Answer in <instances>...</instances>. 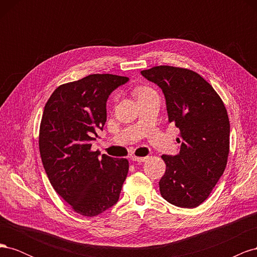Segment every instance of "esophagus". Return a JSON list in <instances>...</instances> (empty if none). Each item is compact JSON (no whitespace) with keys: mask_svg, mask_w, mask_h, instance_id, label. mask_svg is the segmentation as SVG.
<instances>
[{"mask_svg":"<svg viewBox=\"0 0 257 257\" xmlns=\"http://www.w3.org/2000/svg\"><path fill=\"white\" fill-rule=\"evenodd\" d=\"M131 160L133 162H139V163H143L146 162L148 160V157H144V158H139V157H132Z\"/></svg>","mask_w":257,"mask_h":257,"instance_id":"esophagus-1","label":"esophagus"}]
</instances>
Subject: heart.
I'll return each instance as SVG.
<instances>
[{"label":"heart","mask_w":257,"mask_h":257,"mask_svg":"<svg viewBox=\"0 0 257 257\" xmlns=\"http://www.w3.org/2000/svg\"><path fill=\"white\" fill-rule=\"evenodd\" d=\"M151 92H153V91H152L151 89H149V88H147V87H141V88L135 89L134 94L137 96V98H139V97H142V96H144V95L149 94V93H151Z\"/></svg>","instance_id":"obj_1"}]
</instances>
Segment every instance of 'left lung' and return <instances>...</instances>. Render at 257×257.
<instances>
[{
    "mask_svg": "<svg viewBox=\"0 0 257 257\" xmlns=\"http://www.w3.org/2000/svg\"><path fill=\"white\" fill-rule=\"evenodd\" d=\"M164 93L168 121L180 130V151L162 155L166 172L159 182L163 198L195 208L223 175L229 153V120L221 97L191 69L161 65L142 71Z\"/></svg>",
    "mask_w": 257,
    "mask_h": 257,
    "instance_id": "1",
    "label": "left lung"
}]
</instances>
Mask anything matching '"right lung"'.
<instances>
[{
    "mask_svg": "<svg viewBox=\"0 0 257 257\" xmlns=\"http://www.w3.org/2000/svg\"><path fill=\"white\" fill-rule=\"evenodd\" d=\"M127 77L93 74L53 91L45 105L40 152L53 189L74 211L95 216L119 200L128 172L126 159L91 151L107 119L106 103Z\"/></svg>",
    "mask_w": 257,
    "mask_h": 257,
    "instance_id": "obj_1",
    "label": "right lung"
}]
</instances>
